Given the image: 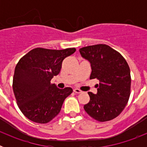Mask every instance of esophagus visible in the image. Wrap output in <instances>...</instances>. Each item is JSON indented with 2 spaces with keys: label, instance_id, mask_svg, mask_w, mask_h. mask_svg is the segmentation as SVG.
I'll list each match as a JSON object with an SVG mask.
<instances>
[{
  "label": "esophagus",
  "instance_id": "1",
  "mask_svg": "<svg viewBox=\"0 0 147 147\" xmlns=\"http://www.w3.org/2000/svg\"><path fill=\"white\" fill-rule=\"evenodd\" d=\"M74 92H75L76 93H82V91L81 90L78 89V88H75V89L74 90Z\"/></svg>",
  "mask_w": 147,
  "mask_h": 147
}]
</instances>
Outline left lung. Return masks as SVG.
<instances>
[{"label":"left lung","mask_w":147,"mask_h":147,"mask_svg":"<svg viewBox=\"0 0 147 147\" xmlns=\"http://www.w3.org/2000/svg\"><path fill=\"white\" fill-rule=\"evenodd\" d=\"M80 52L90 62V79L99 80L97 94L88 92L90 102L84 105L85 112L100 122L113 120L123 111L130 96L129 65L119 51L105 44L83 47Z\"/></svg>","instance_id":"1"}]
</instances>
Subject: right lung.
<instances>
[{"label":"right lung","instance_id":"add662e5","mask_svg":"<svg viewBox=\"0 0 147 147\" xmlns=\"http://www.w3.org/2000/svg\"><path fill=\"white\" fill-rule=\"evenodd\" d=\"M75 51V48H36L20 58L15 67L12 88L17 105L27 119L46 124L60 112L73 89H59L51 80L59 74L63 59Z\"/></svg>","mask_w":147,"mask_h":147}]
</instances>
